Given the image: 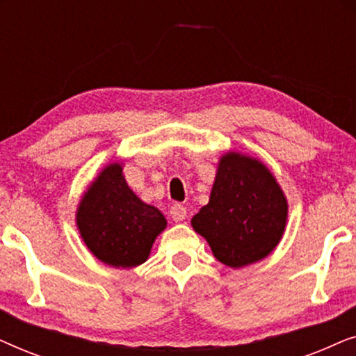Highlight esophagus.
Wrapping results in <instances>:
<instances>
[{
  "label": "esophagus",
  "mask_w": 356,
  "mask_h": 356,
  "mask_svg": "<svg viewBox=\"0 0 356 356\" xmlns=\"http://www.w3.org/2000/svg\"><path fill=\"white\" fill-rule=\"evenodd\" d=\"M170 216H172L175 222H181L186 218V207L181 206V204H175V206L170 209Z\"/></svg>",
  "instance_id": "1"
}]
</instances>
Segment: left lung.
Returning a JSON list of instances; mask_svg holds the SVG:
<instances>
[{
    "mask_svg": "<svg viewBox=\"0 0 356 356\" xmlns=\"http://www.w3.org/2000/svg\"><path fill=\"white\" fill-rule=\"evenodd\" d=\"M286 216L285 194L269 168L250 155L227 152L218 162L209 204L191 225L222 264L238 269L274 251Z\"/></svg>",
    "mask_w": 356,
    "mask_h": 356,
    "instance_id": "1",
    "label": "left lung"
}]
</instances>
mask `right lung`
I'll return each mask as SVG.
<instances>
[{"instance_id":"obj_1","label":"right lung","mask_w":356,"mask_h":356,"mask_svg":"<svg viewBox=\"0 0 356 356\" xmlns=\"http://www.w3.org/2000/svg\"><path fill=\"white\" fill-rule=\"evenodd\" d=\"M82 240L92 254L113 267H136L147 261L167 220L157 207L131 191L120 163L102 170L82 196L76 212Z\"/></svg>"}]
</instances>
